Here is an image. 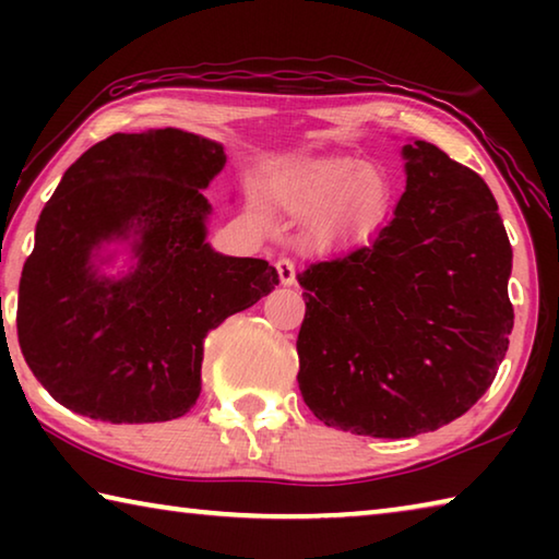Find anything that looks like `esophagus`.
Masks as SVG:
<instances>
[{
    "label": "esophagus",
    "instance_id": "34e87169",
    "mask_svg": "<svg viewBox=\"0 0 559 559\" xmlns=\"http://www.w3.org/2000/svg\"><path fill=\"white\" fill-rule=\"evenodd\" d=\"M276 271L283 286H293V283H296V263H293V259H286V257L278 259Z\"/></svg>",
    "mask_w": 559,
    "mask_h": 559
}]
</instances>
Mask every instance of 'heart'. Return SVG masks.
Listing matches in <instances>:
<instances>
[{
    "mask_svg": "<svg viewBox=\"0 0 559 559\" xmlns=\"http://www.w3.org/2000/svg\"><path fill=\"white\" fill-rule=\"evenodd\" d=\"M273 200L293 216L316 219V239L335 241L380 224L392 206L394 187L380 165L335 155L281 179Z\"/></svg>",
    "mask_w": 559,
    "mask_h": 559,
    "instance_id": "heart-1",
    "label": "heart"
}]
</instances>
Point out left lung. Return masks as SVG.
<instances>
[{
    "label": "left lung",
    "instance_id": "8db88e82",
    "mask_svg": "<svg viewBox=\"0 0 559 559\" xmlns=\"http://www.w3.org/2000/svg\"><path fill=\"white\" fill-rule=\"evenodd\" d=\"M402 155L394 219L367 246L298 273L302 400L328 427L377 439L466 414L513 330V249L488 185L424 140Z\"/></svg>",
    "mask_w": 559,
    "mask_h": 559
}]
</instances>
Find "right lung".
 I'll return each instance as SVG.
<instances>
[{
  "label": "right lung",
  "instance_id": "add662e5",
  "mask_svg": "<svg viewBox=\"0 0 559 559\" xmlns=\"http://www.w3.org/2000/svg\"><path fill=\"white\" fill-rule=\"evenodd\" d=\"M224 147L177 128L116 132L66 169L19 281L22 355L56 402L110 424L169 421L202 392L204 337L278 286L263 259L206 243L202 189ZM130 240L122 280L97 251Z\"/></svg>",
  "mask_w": 559,
  "mask_h": 559
}]
</instances>
